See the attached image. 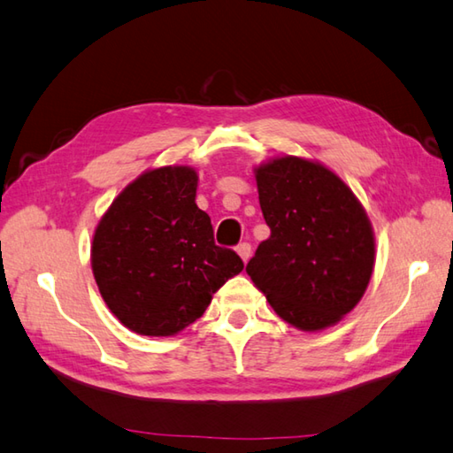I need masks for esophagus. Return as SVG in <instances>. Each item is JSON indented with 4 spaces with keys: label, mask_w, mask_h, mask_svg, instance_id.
Listing matches in <instances>:
<instances>
[{
    "label": "esophagus",
    "mask_w": 453,
    "mask_h": 453,
    "mask_svg": "<svg viewBox=\"0 0 453 453\" xmlns=\"http://www.w3.org/2000/svg\"><path fill=\"white\" fill-rule=\"evenodd\" d=\"M237 255L242 257V261L247 263L251 259V245L250 243H239L237 245Z\"/></svg>",
    "instance_id": "1"
}]
</instances>
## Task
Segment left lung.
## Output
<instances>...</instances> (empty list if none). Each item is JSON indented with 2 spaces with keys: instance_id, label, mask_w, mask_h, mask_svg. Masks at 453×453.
<instances>
[{
  "instance_id": "8db88e82",
  "label": "left lung",
  "mask_w": 453,
  "mask_h": 453,
  "mask_svg": "<svg viewBox=\"0 0 453 453\" xmlns=\"http://www.w3.org/2000/svg\"><path fill=\"white\" fill-rule=\"evenodd\" d=\"M269 239L247 274L282 320L303 332L335 326L375 269V234L359 198L332 168L279 155L253 168Z\"/></svg>"
}]
</instances>
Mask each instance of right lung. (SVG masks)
<instances>
[{
  "label": "right lung",
  "instance_id": "obj_1",
  "mask_svg": "<svg viewBox=\"0 0 453 453\" xmlns=\"http://www.w3.org/2000/svg\"><path fill=\"white\" fill-rule=\"evenodd\" d=\"M196 188L192 166L147 168L113 198L94 229L97 290L110 312L139 335L182 332L226 280L243 271L235 251L214 243Z\"/></svg>",
  "mask_w": 453,
  "mask_h": 453
}]
</instances>
